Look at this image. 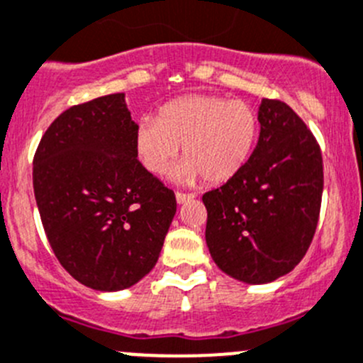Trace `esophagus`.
<instances>
[{
	"mask_svg": "<svg viewBox=\"0 0 363 363\" xmlns=\"http://www.w3.org/2000/svg\"><path fill=\"white\" fill-rule=\"evenodd\" d=\"M175 199H177V203H184V202H188V200L195 199V193H181V191H177V193H175Z\"/></svg>",
	"mask_w": 363,
	"mask_h": 363,
	"instance_id": "esophagus-1",
	"label": "esophagus"
}]
</instances>
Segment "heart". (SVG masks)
<instances>
[{"label":"heart","mask_w":363,"mask_h":363,"mask_svg":"<svg viewBox=\"0 0 363 363\" xmlns=\"http://www.w3.org/2000/svg\"><path fill=\"white\" fill-rule=\"evenodd\" d=\"M259 138V115L252 104L220 96H186L164 104L157 117L138 122L135 147L154 175L168 170L182 145L174 179L195 184L228 181L248 163Z\"/></svg>","instance_id":"1"}]
</instances>
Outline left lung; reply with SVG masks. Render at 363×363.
<instances>
[{
  "label": "left lung",
  "instance_id": "left-lung-1",
  "mask_svg": "<svg viewBox=\"0 0 363 363\" xmlns=\"http://www.w3.org/2000/svg\"><path fill=\"white\" fill-rule=\"evenodd\" d=\"M259 124L248 163L202 196L211 257L246 284L273 282L296 267L315 234L323 196L321 149L293 108L262 99Z\"/></svg>",
  "mask_w": 363,
  "mask_h": 363
}]
</instances>
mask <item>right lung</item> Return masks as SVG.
<instances>
[{"label": "right lung", "mask_w": 363, "mask_h": 363, "mask_svg": "<svg viewBox=\"0 0 363 363\" xmlns=\"http://www.w3.org/2000/svg\"><path fill=\"white\" fill-rule=\"evenodd\" d=\"M124 94L63 111L33 157V191L56 259L77 282L122 291L156 266L177 211L145 170Z\"/></svg>", "instance_id": "1"}]
</instances>
